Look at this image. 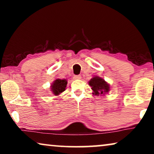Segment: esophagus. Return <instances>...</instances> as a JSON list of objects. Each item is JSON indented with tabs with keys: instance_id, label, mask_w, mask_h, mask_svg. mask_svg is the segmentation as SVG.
I'll use <instances>...</instances> for the list:
<instances>
[{
	"instance_id": "1",
	"label": "esophagus",
	"mask_w": 154,
	"mask_h": 154,
	"mask_svg": "<svg viewBox=\"0 0 154 154\" xmlns=\"http://www.w3.org/2000/svg\"><path fill=\"white\" fill-rule=\"evenodd\" d=\"M74 79H82V75H74Z\"/></svg>"
}]
</instances>
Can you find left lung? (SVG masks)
<instances>
[{"label": "left lung", "instance_id": "8db88e82", "mask_svg": "<svg viewBox=\"0 0 154 154\" xmlns=\"http://www.w3.org/2000/svg\"><path fill=\"white\" fill-rule=\"evenodd\" d=\"M89 85L92 87L93 94L98 96L99 94H105L110 90L109 84L106 83L105 79L98 76L92 77L89 82Z\"/></svg>", "mask_w": 154, "mask_h": 154}]
</instances>
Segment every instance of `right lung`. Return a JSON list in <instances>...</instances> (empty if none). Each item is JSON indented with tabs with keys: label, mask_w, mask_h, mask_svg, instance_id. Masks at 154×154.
I'll use <instances>...</instances> for the list:
<instances>
[{
	"label": "right lung",
	"mask_w": 154,
	"mask_h": 154,
	"mask_svg": "<svg viewBox=\"0 0 154 154\" xmlns=\"http://www.w3.org/2000/svg\"><path fill=\"white\" fill-rule=\"evenodd\" d=\"M67 81L66 79H56L51 85V90L54 95L58 96L66 89Z\"/></svg>",
	"instance_id": "1"
}]
</instances>
